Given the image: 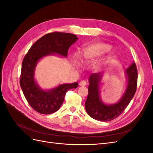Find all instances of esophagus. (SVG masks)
<instances>
[{
  "label": "esophagus",
  "mask_w": 153,
  "mask_h": 153,
  "mask_svg": "<svg viewBox=\"0 0 153 153\" xmlns=\"http://www.w3.org/2000/svg\"><path fill=\"white\" fill-rule=\"evenodd\" d=\"M79 85H80V86H85V85H87V82H86L85 80H82V81L80 82Z\"/></svg>",
  "instance_id": "1"
}]
</instances>
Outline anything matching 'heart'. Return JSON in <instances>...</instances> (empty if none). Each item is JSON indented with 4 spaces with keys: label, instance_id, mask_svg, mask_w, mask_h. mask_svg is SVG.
Wrapping results in <instances>:
<instances>
[{
    "label": "heart",
    "instance_id": "b5f03b06",
    "mask_svg": "<svg viewBox=\"0 0 153 153\" xmlns=\"http://www.w3.org/2000/svg\"><path fill=\"white\" fill-rule=\"evenodd\" d=\"M111 46L103 43H95L89 45L84 50V56L85 59L99 57L111 50Z\"/></svg>",
    "mask_w": 153,
    "mask_h": 153
}]
</instances>
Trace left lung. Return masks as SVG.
<instances>
[{
	"label": "left lung",
	"instance_id": "8db88e82",
	"mask_svg": "<svg viewBox=\"0 0 153 153\" xmlns=\"http://www.w3.org/2000/svg\"><path fill=\"white\" fill-rule=\"evenodd\" d=\"M127 87L122 98L116 103L106 105L100 98V85L102 73H92L89 76V94L85 103L86 112L90 117L100 121H110L117 118L130 103L135 95L137 86L138 73L136 64L133 62L126 69Z\"/></svg>",
	"mask_w": 153,
	"mask_h": 153
}]
</instances>
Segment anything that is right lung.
Masks as SVG:
<instances>
[{"instance_id":"add662e5","label":"right lung","mask_w":153,"mask_h":153,"mask_svg":"<svg viewBox=\"0 0 153 153\" xmlns=\"http://www.w3.org/2000/svg\"><path fill=\"white\" fill-rule=\"evenodd\" d=\"M77 39L76 36L70 33L54 32L47 34L36 41L23 60L20 84L29 104L38 113L50 114L57 112L63 103L66 92L76 89L78 84H64L52 89L43 90L34 79L38 61L54 53L66 57L69 48Z\"/></svg>"}]
</instances>
